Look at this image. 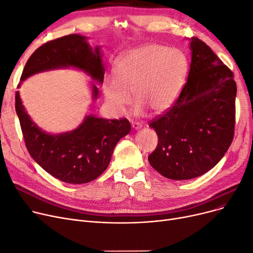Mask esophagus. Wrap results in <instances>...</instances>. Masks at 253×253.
Returning a JSON list of instances; mask_svg holds the SVG:
<instances>
[{
  "instance_id": "esophagus-1",
  "label": "esophagus",
  "mask_w": 253,
  "mask_h": 253,
  "mask_svg": "<svg viewBox=\"0 0 253 253\" xmlns=\"http://www.w3.org/2000/svg\"><path fill=\"white\" fill-rule=\"evenodd\" d=\"M132 126H133V128H135V129H139V128L142 127V125H141L140 123H138V121H133V123H132Z\"/></svg>"
}]
</instances>
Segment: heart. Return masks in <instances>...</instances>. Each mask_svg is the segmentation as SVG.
I'll list each match as a JSON object with an SVG mask.
<instances>
[{
	"label": "heart",
	"instance_id": "b5f03b06",
	"mask_svg": "<svg viewBox=\"0 0 253 253\" xmlns=\"http://www.w3.org/2000/svg\"><path fill=\"white\" fill-rule=\"evenodd\" d=\"M187 74L188 62L180 50L161 44L138 47L121 57L115 76L106 78L107 105L114 114H121L132 102L133 92L137 115L146 108L155 113L164 112L175 103Z\"/></svg>",
	"mask_w": 253,
	"mask_h": 253
}]
</instances>
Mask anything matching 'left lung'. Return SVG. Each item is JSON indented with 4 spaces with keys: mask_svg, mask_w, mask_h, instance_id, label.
Here are the masks:
<instances>
[{
    "mask_svg": "<svg viewBox=\"0 0 253 253\" xmlns=\"http://www.w3.org/2000/svg\"><path fill=\"white\" fill-rule=\"evenodd\" d=\"M190 47L187 82L172 107L149 124L159 140L149 164L175 180L208 172L223 158L235 135L234 74L203 40L192 37Z\"/></svg>",
    "mask_w": 253,
    "mask_h": 253,
    "instance_id": "obj_1",
    "label": "left lung"
}]
</instances>
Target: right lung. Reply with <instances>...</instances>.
Returning <instances> with one entry per match:
<instances>
[{
  "instance_id": "right-lung-1",
  "label": "right lung",
  "mask_w": 253,
  "mask_h": 253,
  "mask_svg": "<svg viewBox=\"0 0 253 253\" xmlns=\"http://www.w3.org/2000/svg\"><path fill=\"white\" fill-rule=\"evenodd\" d=\"M67 66L83 69L103 83L105 68L98 47L92 52L86 38L77 34L50 40L38 47L27 61L21 80ZM92 88L96 98L97 88L95 85ZM15 110L30 156L50 175L68 184H85L97 178L108 167L116 143L130 130L126 118L109 120L88 115L73 132L49 135L30 118L18 92L15 93Z\"/></svg>"
}]
</instances>
